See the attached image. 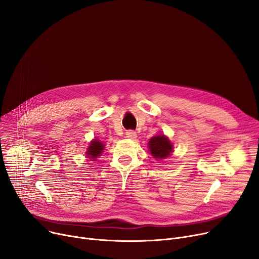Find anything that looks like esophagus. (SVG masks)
Instances as JSON below:
<instances>
[{
    "label": "esophagus",
    "instance_id": "34e87169",
    "mask_svg": "<svg viewBox=\"0 0 259 259\" xmlns=\"http://www.w3.org/2000/svg\"><path fill=\"white\" fill-rule=\"evenodd\" d=\"M126 138H128V139H130V140L137 139V132L133 131V130H128V131L126 132Z\"/></svg>",
    "mask_w": 259,
    "mask_h": 259
}]
</instances>
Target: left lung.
I'll return each instance as SVG.
<instances>
[{
    "label": "left lung",
    "instance_id": "8db88e82",
    "mask_svg": "<svg viewBox=\"0 0 259 259\" xmlns=\"http://www.w3.org/2000/svg\"><path fill=\"white\" fill-rule=\"evenodd\" d=\"M148 148L152 156L156 160L166 159L174 152L171 142L164 134L151 138L148 143Z\"/></svg>",
    "mask_w": 259,
    "mask_h": 259
}]
</instances>
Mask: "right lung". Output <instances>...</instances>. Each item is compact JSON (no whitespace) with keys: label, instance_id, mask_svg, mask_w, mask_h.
I'll return each instance as SVG.
<instances>
[{"label":"right lung","instance_id":"obj_1","mask_svg":"<svg viewBox=\"0 0 259 259\" xmlns=\"http://www.w3.org/2000/svg\"><path fill=\"white\" fill-rule=\"evenodd\" d=\"M105 149V144L102 143V141L99 140H93L91 143H90V146L87 149V156L89 159H91L92 161L96 160V157L99 155H102Z\"/></svg>","mask_w":259,"mask_h":259}]
</instances>
